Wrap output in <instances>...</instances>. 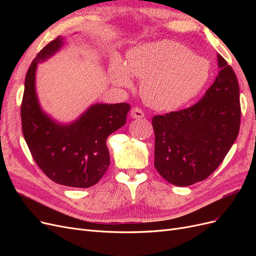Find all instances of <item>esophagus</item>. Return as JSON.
I'll use <instances>...</instances> for the list:
<instances>
[{
  "instance_id": "obj_1",
  "label": "esophagus",
  "mask_w": 256,
  "mask_h": 256,
  "mask_svg": "<svg viewBox=\"0 0 256 256\" xmlns=\"http://www.w3.org/2000/svg\"><path fill=\"white\" fill-rule=\"evenodd\" d=\"M130 115L132 118H143L145 116L144 112L141 109H138V108H134L130 112Z\"/></svg>"
}]
</instances>
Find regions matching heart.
<instances>
[{"label": "heart", "instance_id": "obj_1", "mask_svg": "<svg viewBox=\"0 0 256 256\" xmlns=\"http://www.w3.org/2000/svg\"><path fill=\"white\" fill-rule=\"evenodd\" d=\"M141 79L144 102L160 111L180 108L194 98L210 76V64L184 46L160 40L138 46L128 52L127 62L115 58L109 69L112 83L122 88Z\"/></svg>", "mask_w": 256, "mask_h": 256}]
</instances>
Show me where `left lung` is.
<instances>
[{
  "label": "left lung",
  "instance_id": "left-lung-1",
  "mask_svg": "<svg viewBox=\"0 0 256 256\" xmlns=\"http://www.w3.org/2000/svg\"><path fill=\"white\" fill-rule=\"evenodd\" d=\"M220 72L200 102L152 118L154 168L170 184L187 187L219 166L240 127L239 85L226 60L216 54Z\"/></svg>",
  "mask_w": 256,
  "mask_h": 256
}]
</instances>
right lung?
I'll return each instance as SVG.
<instances>
[{"label": "right lung", "instance_id": "add662e5", "mask_svg": "<svg viewBox=\"0 0 256 256\" xmlns=\"http://www.w3.org/2000/svg\"><path fill=\"white\" fill-rule=\"evenodd\" d=\"M58 36L37 54L26 76L21 104L22 132L30 154L54 182L74 188L97 184L110 166L106 138L126 124L130 106L90 104L79 118L62 122L44 112L36 92V72L65 46Z\"/></svg>", "mask_w": 256, "mask_h": 256}]
</instances>
